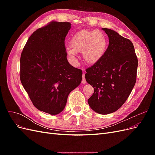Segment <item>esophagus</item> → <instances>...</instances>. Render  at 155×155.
Segmentation results:
<instances>
[{
	"label": "esophagus",
	"instance_id": "esophagus-1",
	"mask_svg": "<svg viewBox=\"0 0 155 155\" xmlns=\"http://www.w3.org/2000/svg\"><path fill=\"white\" fill-rule=\"evenodd\" d=\"M82 84H85L86 82V79H85V74H83V78H82V81H81Z\"/></svg>",
	"mask_w": 155,
	"mask_h": 155
}]
</instances>
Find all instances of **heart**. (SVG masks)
<instances>
[{"label": "heart", "mask_w": 155, "mask_h": 155, "mask_svg": "<svg viewBox=\"0 0 155 155\" xmlns=\"http://www.w3.org/2000/svg\"><path fill=\"white\" fill-rule=\"evenodd\" d=\"M70 45L71 48H67L66 53L72 62H76L77 53L82 52L84 61L94 64L104 57L108 42L105 35L99 30H82L72 37Z\"/></svg>", "instance_id": "heart-1"}]
</instances>
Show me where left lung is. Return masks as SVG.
Returning a JSON list of instances; mask_svg holds the SVG:
<instances>
[{
	"label": "left lung",
	"mask_w": 155,
	"mask_h": 155,
	"mask_svg": "<svg viewBox=\"0 0 155 155\" xmlns=\"http://www.w3.org/2000/svg\"><path fill=\"white\" fill-rule=\"evenodd\" d=\"M109 45L100 61L86 70L87 82L94 92L88 100L100 114L112 113L123 105L137 80L138 59L132 42L114 30L102 28Z\"/></svg>",
	"instance_id": "obj_1"
}]
</instances>
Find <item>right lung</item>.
<instances>
[{
	"instance_id": "1",
	"label": "right lung",
	"mask_w": 155,
	"mask_h": 155,
	"mask_svg": "<svg viewBox=\"0 0 155 155\" xmlns=\"http://www.w3.org/2000/svg\"><path fill=\"white\" fill-rule=\"evenodd\" d=\"M71 24L51 22L35 31L21 56L20 78L37 109L56 115L61 112L70 92L81 82V70L67 58L64 39Z\"/></svg>"
}]
</instances>
